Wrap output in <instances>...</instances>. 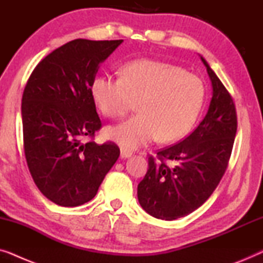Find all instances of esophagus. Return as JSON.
<instances>
[{
  "label": "esophagus",
  "instance_id": "34e87169",
  "mask_svg": "<svg viewBox=\"0 0 263 263\" xmlns=\"http://www.w3.org/2000/svg\"><path fill=\"white\" fill-rule=\"evenodd\" d=\"M132 152L130 151H127V149H121V157L122 158H129L132 157Z\"/></svg>",
  "mask_w": 263,
  "mask_h": 263
}]
</instances>
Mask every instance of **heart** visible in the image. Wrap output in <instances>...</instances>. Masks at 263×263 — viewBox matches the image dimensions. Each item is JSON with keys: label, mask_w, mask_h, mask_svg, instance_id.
<instances>
[{"label": "heart", "mask_w": 263, "mask_h": 263, "mask_svg": "<svg viewBox=\"0 0 263 263\" xmlns=\"http://www.w3.org/2000/svg\"><path fill=\"white\" fill-rule=\"evenodd\" d=\"M92 97L104 116L123 117L138 103V115L106 129V136L124 149L154 141L172 142L193 128L203 106V81L184 68L139 59L124 63L121 78L98 75Z\"/></svg>", "instance_id": "b5f03b06"}]
</instances>
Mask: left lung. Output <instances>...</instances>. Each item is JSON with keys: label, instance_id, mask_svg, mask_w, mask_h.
Instances as JSON below:
<instances>
[{"label": "left lung", "instance_id": "1", "mask_svg": "<svg viewBox=\"0 0 263 263\" xmlns=\"http://www.w3.org/2000/svg\"><path fill=\"white\" fill-rule=\"evenodd\" d=\"M213 87L206 116L189 136L149 156L138 185L141 207L154 218L175 220L206 202L229 166L237 133L233 99L201 57Z\"/></svg>", "mask_w": 263, "mask_h": 263}]
</instances>
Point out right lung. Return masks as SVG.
<instances>
[{
	"instance_id": "right-lung-1",
	"label": "right lung",
	"mask_w": 263,
	"mask_h": 263,
	"mask_svg": "<svg viewBox=\"0 0 263 263\" xmlns=\"http://www.w3.org/2000/svg\"><path fill=\"white\" fill-rule=\"evenodd\" d=\"M122 42L67 43L37 64L25 86L21 115L27 166L41 193L59 206L91 201L120 157L116 143L93 141L102 121L91 86L100 63ZM85 137L91 140L82 143Z\"/></svg>"
}]
</instances>
